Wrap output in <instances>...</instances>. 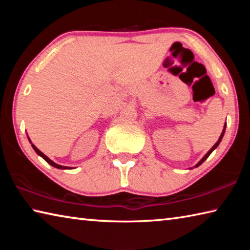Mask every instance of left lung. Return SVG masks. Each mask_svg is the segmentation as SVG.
<instances>
[{
  "mask_svg": "<svg viewBox=\"0 0 250 250\" xmlns=\"http://www.w3.org/2000/svg\"><path fill=\"white\" fill-rule=\"evenodd\" d=\"M225 128H226V125H224V130H223V132H222V134H221V137H219V139H218V141L216 142V143H215V145L213 146V147H211V149L208 151V152H207V153L204 155V156H203V159L200 161V162H198L197 164H196V166H195V167H200L201 166V164L203 163V162H204V161L207 159V158H208V156H209V154L211 153V152H213L215 149H216V147L218 146V145H219V143H221V141H222V139H223V137H224V133H225Z\"/></svg>",
  "mask_w": 250,
  "mask_h": 250,
  "instance_id": "left-lung-1",
  "label": "left lung"
}]
</instances>
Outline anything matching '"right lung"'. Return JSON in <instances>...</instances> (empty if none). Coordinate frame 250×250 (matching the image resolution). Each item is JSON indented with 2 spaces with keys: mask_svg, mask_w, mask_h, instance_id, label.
Wrapping results in <instances>:
<instances>
[{
  "mask_svg": "<svg viewBox=\"0 0 250 250\" xmlns=\"http://www.w3.org/2000/svg\"><path fill=\"white\" fill-rule=\"evenodd\" d=\"M28 140H29V139H28ZM32 146H33L34 151H35L36 153L39 154V155H41L42 158H43V159L46 161V162H47L48 164H50V166H52V167H57V168H62V170H65V168H66V170H68V168H73V167H62V166H59V164L53 162V161L50 160V159L48 158V156H46V155L43 153V152H42V151H40L39 149H37V147H36L35 146L32 145Z\"/></svg>",
  "mask_w": 250,
  "mask_h": 250,
  "instance_id": "obj_1",
  "label": "right lung"
}]
</instances>
